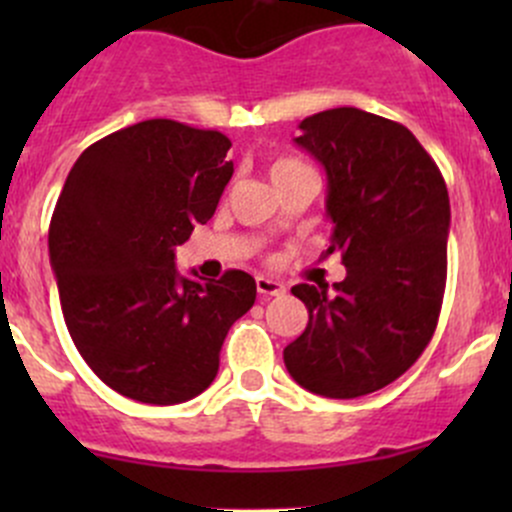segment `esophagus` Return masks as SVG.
Here are the masks:
<instances>
[{
    "label": "esophagus",
    "instance_id": "1",
    "mask_svg": "<svg viewBox=\"0 0 512 512\" xmlns=\"http://www.w3.org/2000/svg\"><path fill=\"white\" fill-rule=\"evenodd\" d=\"M255 285L262 297H280V294H285V285L277 280H270V277H257Z\"/></svg>",
    "mask_w": 512,
    "mask_h": 512
}]
</instances>
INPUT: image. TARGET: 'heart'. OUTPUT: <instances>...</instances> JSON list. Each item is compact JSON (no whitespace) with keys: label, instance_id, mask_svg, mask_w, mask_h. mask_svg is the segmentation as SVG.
I'll return each mask as SVG.
<instances>
[{"label":"heart","instance_id":"heart-1","mask_svg":"<svg viewBox=\"0 0 512 512\" xmlns=\"http://www.w3.org/2000/svg\"><path fill=\"white\" fill-rule=\"evenodd\" d=\"M302 168H307V165H302L299 160L277 158V160H272V165H270V178L277 180V178H282V175H289V173H294V170H302Z\"/></svg>","mask_w":512,"mask_h":512}]
</instances>
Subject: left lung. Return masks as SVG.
Returning a JSON list of instances; mask_svg holds the SVG:
<instances>
[{
    "label": "left lung",
    "instance_id": "8db88e82",
    "mask_svg": "<svg viewBox=\"0 0 512 512\" xmlns=\"http://www.w3.org/2000/svg\"><path fill=\"white\" fill-rule=\"evenodd\" d=\"M299 148L327 170L324 255L342 252L347 277L297 285L307 329L287 344L294 381L327 399L371 394L414 366L436 332L451 227L446 180L414 133L359 108L299 123Z\"/></svg>",
    "mask_w": 512,
    "mask_h": 512
}]
</instances>
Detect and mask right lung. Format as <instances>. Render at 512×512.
<instances>
[{
  "label": "right lung",
  "mask_w": 512,
  "mask_h": 512,
  "mask_svg": "<svg viewBox=\"0 0 512 512\" xmlns=\"http://www.w3.org/2000/svg\"><path fill=\"white\" fill-rule=\"evenodd\" d=\"M230 146L220 131L141 121L86 148L56 200L49 257L66 327L98 379L141 404L203 394L255 304L247 272L175 270V247L213 218L232 178Z\"/></svg>",
  "instance_id": "1"
}]
</instances>
